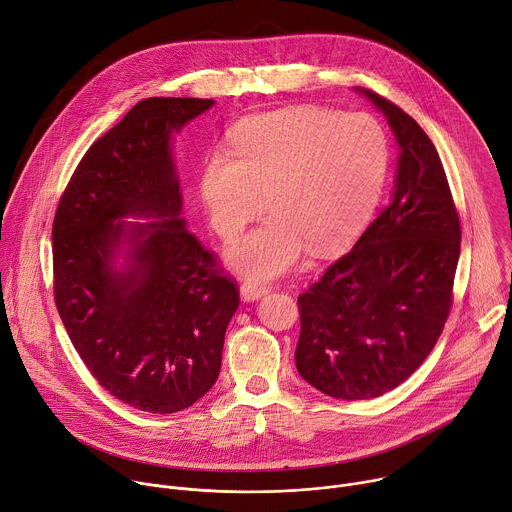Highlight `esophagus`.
<instances>
[{
	"mask_svg": "<svg viewBox=\"0 0 512 512\" xmlns=\"http://www.w3.org/2000/svg\"><path fill=\"white\" fill-rule=\"evenodd\" d=\"M269 291V285L267 283H261V281H245L243 285H241V298L245 300V302H255V300H259V298H263L265 294Z\"/></svg>",
	"mask_w": 512,
	"mask_h": 512,
	"instance_id": "1",
	"label": "esophagus"
}]
</instances>
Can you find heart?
<instances>
[{"mask_svg":"<svg viewBox=\"0 0 512 512\" xmlns=\"http://www.w3.org/2000/svg\"><path fill=\"white\" fill-rule=\"evenodd\" d=\"M233 156L214 152L200 172L212 231L235 239L267 206L271 216L239 239L229 265L271 279L310 249L328 255L350 243L373 216L389 174V141L364 113L289 107L241 121Z\"/></svg>","mask_w":512,"mask_h":512,"instance_id":"obj_1","label":"heart"}]
</instances>
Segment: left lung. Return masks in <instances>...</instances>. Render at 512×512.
I'll return each mask as SVG.
<instances>
[{
  "label": "left lung",
  "mask_w": 512,
  "mask_h": 512,
  "mask_svg": "<svg viewBox=\"0 0 512 512\" xmlns=\"http://www.w3.org/2000/svg\"><path fill=\"white\" fill-rule=\"evenodd\" d=\"M399 145L391 202L350 253L298 298V373L346 401L373 399L415 373L452 308L460 218L435 145L403 109L356 89Z\"/></svg>",
  "instance_id": "8db88e82"
}]
</instances>
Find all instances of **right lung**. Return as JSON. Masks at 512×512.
<instances>
[{"label": "right lung", "instance_id": "right-lung-1", "mask_svg": "<svg viewBox=\"0 0 512 512\" xmlns=\"http://www.w3.org/2000/svg\"><path fill=\"white\" fill-rule=\"evenodd\" d=\"M212 105L139 101L91 145L52 225L54 300L72 346L105 391L150 413L212 389L239 308L235 281L186 229L172 156L174 133Z\"/></svg>", "mask_w": 512, "mask_h": 512}]
</instances>
